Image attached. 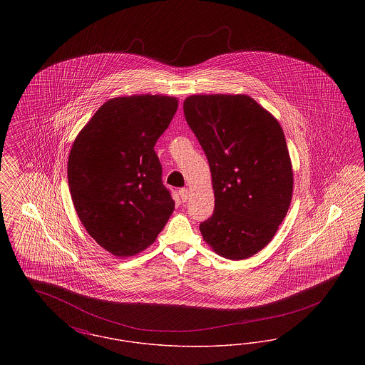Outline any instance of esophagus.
Masks as SVG:
<instances>
[{
	"mask_svg": "<svg viewBox=\"0 0 365 365\" xmlns=\"http://www.w3.org/2000/svg\"><path fill=\"white\" fill-rule=\"evenodd\" d=\"M179 195H180L182 201H183V202H186V201L189 200V195H190V194H189V190H187V189H180V190H179Z\"/></svg>",
	"mask_w": 365,
	"mask_h": 365,
	"instance_id": "34e87169",
	"label": "esophagus"
}]
</instances>
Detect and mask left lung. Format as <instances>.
I'll return each instance as SVG.
<instances>
[{
	"mask_svg": "<svg viewBox=\"0 0 365 365\" xmlns=\"http://www.w3.org/2000/svg\"><path fill=\"white\" fill-rule=\"evenodd\" d=\"M185 118L208 158L215 210L200 225L222 257L243 260L265 247L293 195V168L278 120L245 94H198Z\"/></svg>",
	"mask_w": 365,
	"mask_h": 365,
	"instance_id": "1",
	"label": "left lung"
}]
</instances>
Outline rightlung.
<instances>
[{
    "label": "right lung",
    "instance_id": "add662e5",
    "mask_svg": "<svg viewBox=\"0 0 365 365\" xmlns=\"http://www.w3.org/2000/svg\"><path fill=\"white\" fill-rule=\"evenodd\" d=\"M176 109V97H116L73 140L67 168L73 207L88 235L118 257L150 246L174 212L155 145Z\"/></svg>",
    "mask_w": 365,
    "mask_h": 365
}]
</instances>
